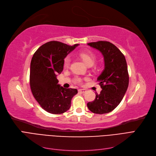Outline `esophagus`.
Returning <instances> with one entry per match:
<instances>
[{"instance_id": "1", "label": "esophagus", "mask_w": 156, "mask_h": 156, "mask_svg": "<svg viewBox=\"0 0 156 156\" xmlns=\"http://www.w3.org/2000/svg\"><path fill=\"white\" fill-rule=\"evenodd\" d=\"M79 92L84 94V93H85L87 92V90L85 89H79Z\"/></svg>"}]
</instances>
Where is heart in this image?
<instances>
[{"label":"heart","instance_id":"obj_1","mask_svg":"<svg viewBox=\"0 0 156 156\" xmlns=\"http://www.w3.org/2000/svg\"><path fill=\"white\" fill-rule=\"evenodd\" d=\"M79 56L81 57L85 64L88 66H92L94 64L96 59V55H95V53H93L92 51H90V50H85V51H81L79 53ZM70 56H67L66 57L64 58V66L65 68H68L69 67V66L70 64ZM76 81L77 82H80L81 81V79L77 78Z\"/></svg>","mask_w":156,"mask_h":156}]
</instances>
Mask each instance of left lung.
<instances>
[{
	"label": "left lung",
	"mask_w": 156,
	"mask_h": 156,
	"mask_svg": "<svg viewBox=\"0 0 156 156\" xmlns=\"http://www.w3.org/2000/svg\"><path fill=\"white\" fill-rule=\"evenodd\" d=\"M100 51L104 58L105 68L97 79L101 88L100 94H96L93 101L87 107L96 114L111 112L120 104L129 84V74L124 55L116 47L107 41H98L87 44Z\"/></svg>",
	"instance_id": "1"
}]
</instances>
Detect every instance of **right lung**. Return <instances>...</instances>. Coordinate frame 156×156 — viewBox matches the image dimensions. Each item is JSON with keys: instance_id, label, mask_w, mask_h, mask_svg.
Instances as JSON below:
<instances>
[{"instance_id": "add662e5", "label": "right lung", "mask_w": 156, "mask_h": 156, "mask_svg": "<svg viewBox=\"0 0 156 156\" xmlns=\"http://www.w3.org/2000/svg\"><path fill=\"white\" fill-rule=\"evenodd\" d=\"M79 44L68 45L57 41L42 45L33 55L30 69L32 93L42 108L51 114H62L71 106L77 90L58 84V74L63 70L66 56Z\"/></svg>"}]
</instances>
